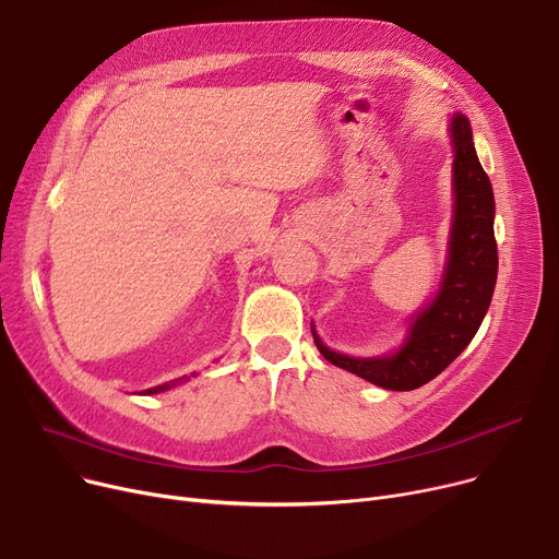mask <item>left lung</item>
I'll use <instances>...</instances> for the list:
<instances>
[{
    "instance_id": "obj_1",
    "label": "left lung",
    "mask_w": 559,
    "mask_h": 559,
    "mask_svg": "<svg viewBox=\"0 0 559 559\" xmlns=\"http://www.w3.org/2000/svg\"><path fill=\"white\" fill-rule=\"evenodd\" d=\"M449 131L455 152L449 260L437 295L413 317L403 344L390 356L354 358L331 350L312 326L321 356L383 390H417L442 373L474 340L491 304L498 274L493 190L476 156L466 117L453 115Z\"/></svg>"
}]
</instances>
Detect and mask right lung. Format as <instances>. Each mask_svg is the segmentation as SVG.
I'll return each mask as SVG.
<instances>
[{"instance_id":"1","label":"right lung","mask_w":559,"mask_h":559,"mask_svg":"<svg viewBox=\"0 0 559 559\" xmlns=\"http://www.w3.org/2000/svg\"><path fill=\"white\" fill-rule=\"evenodd\" d=\"M190 376H197V373H190ZM190 376H181V378H176V380H169V383H163V385L150 388V390H144L142 394H160V392H167V390H171V388H176V385L186 383V380H190Z\"/></svg>"}]
</instances>
